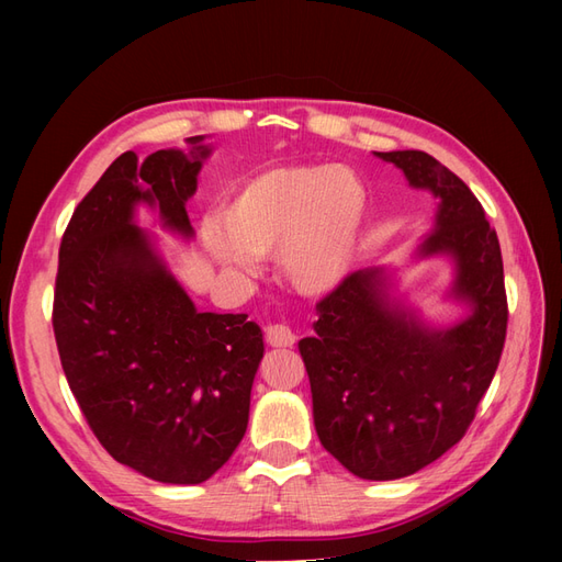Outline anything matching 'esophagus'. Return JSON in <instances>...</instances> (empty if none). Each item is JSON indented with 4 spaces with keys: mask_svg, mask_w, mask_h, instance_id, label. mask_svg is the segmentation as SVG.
Instances as JSON below:
<instances>
[{
    "mask_svg": "<svg viewBox=\"0 0 562 562\" xmlns=\"http://www.w3.org/2000/svg\"><path fill=\"white\" fill-rule=\"evenodd\" d=\"M295 333L283 326V323H277V326L267 328V345L271 347H293L295 345Z\"/></svg>",
    "mask_w": 562,
    "mask_h": 562,
    "instance_id": "34e87169",
    "label": "esophagus"
}]
</instances>
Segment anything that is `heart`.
Segmentation results:
<instances>
[{
	"instance_id": "obj_1",
	"label": "heart",
	"mask_w": 562,
	"mask_h": 562,
	"mask_svg": "<svg viewBox=\"0 0 562 562\" xmlns=\"http://www.w3.org/2000/svg\"><path fill=\"white\" fill-rule=\"evenodd\" d=\"M366 190L349 168L274 166L234 184L203 246L234 277H255L277 250L283 279L300 293L330 291L349 271L366 223Z\"/></svg>"
}]
</instances>
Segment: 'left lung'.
Masks as SVG:
<instances>
[{
    "label": "left lung",
    "mask_w": 562,
    "mask_h": 562,
    "mask_svg": "<svg viewBox=\"0 0 562 562\" xmlns=\"http://www.w3.org/2000/svg\"><path fill=\"white\" fill-rule=\"evenodd\" d=\"M440 199L422 255L448 252L471 314L431 330L389 300L382 269L353 271L316 304L300 339L321 446L366 481L411 475L464 438L502 359L508 304L497 232L481 201L427 151H378Z\"/></svg>",
    "instance_id": "1"
}]
</instances>
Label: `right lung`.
<instances>
[{
  "mask_svg": "<svg viewBox=\"0 0 562 562\" xmlns=\"http://www.w3.org/2000/svg\"><path fill=\"white\" fill-rule=\"evenodd\" d=\"M124 151L67 225L54 293V335L67 384L119 464L151 481L196 485L223 467L248 427L262 330L246 314L196 312L133 225L135 203L192 236L184 201L211 155Z\"/></svg>",
  "mask_w": 562,
  "mask_h": 562,
  "instance_id": "obj_1",
  "label": "right lung"
}]
</instances>
